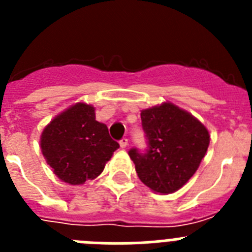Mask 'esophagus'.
I'll list each match as a JSON object with an SVG mask.
<instances>
[{
	"mask_svg": "<svg viewBox=\"0 0 252 252\" xmlns=\"http://www.w3.org/2000/svg\"><path fill=\"white\" fill-rule=\"evenodd\" d=\"M127 145H128V140L126 139V137H122V139L120 140V146H121L122 149H125Z\"/></svg>",
	"mask_w": 252,
	"mask_h": 252,
	"instance_id": "esophagus-1",
	"label": "esophagus"
}]
</instances>
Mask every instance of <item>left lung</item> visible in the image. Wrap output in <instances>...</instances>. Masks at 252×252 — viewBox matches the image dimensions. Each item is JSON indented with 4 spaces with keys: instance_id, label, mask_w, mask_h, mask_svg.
Masks as SVG:
<instances>
[{
    "instance_id": "8db88e82",
    "label": "left lung",
    "mask_w": 252,
    "mask_h": 252,
    "mask_svg": "<svg viewBox=\"0 0 252 252\" xmlns=\"http://www.w3.org/2000/svg\"><path fill=\"white\" fill-rule=\"evenodd\" d=\"M146 150L128 151L137 177L154 192L169 194L193 177L209 145V133L190 113L171 103L141 112Z\"/></svg>"
}]
</instances>
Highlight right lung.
Returning a JSON list of instances; mask_svg holds the SVG:
<instances>
[{"label":"right lung","instance_id":"add662e5","mask_svg":"<svg viewBox=\"0 0 252 252\" xmlns=\"http://www.w3.org/2000/svg\"><path fill=\"white\" fill-rule=\"evenodd\" d=\"M119 142L106 125L95 121L94 108L77 103L57 116L41 133V151L54 174L78 186L103 171Z\"/></svg>","mask_w":252,"mask_h":252}]
</instances>
